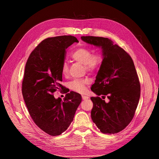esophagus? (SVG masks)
<instances>
[{"instance_id": "34e87169", "label": "esophagus", "mask_w": 159, "mask_h": 159, "mask_svg": "<svg viewBox=\"0 0 159 159\" xmlns=\"http://www.w3.org/2000/svg\"><path fill=\"white\" fill-rule=\"evenodd\" d=\"M82 98H83L84 100H88L89 98V97L87 96L83 95V96H82Z\"/></svg>"}]
</instances>
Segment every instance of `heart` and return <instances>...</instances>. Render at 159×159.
<instances>
[{
  "mask_svg": "<svg viewBox=\"0 0 159 159\" xmlns=\"http://www.w3.org/2000/svg\"><path fill=\"white\" fill-rule=\"evenodd\" d=\"M93 53L92 50L86 47H81L75 49L70 54V57L74 61L84 64V66L88 72H94L98 70L103 61V56L100 53ZM61 73L65 76L69 73L67 63L63 62L61 65ZM88 84L86 79H74L69 82V89L79 93H84L86 91V86Z\"/></svg>",
  "mask_w": 159,
  "mask_h": 159,
  "instance_id": "obj_1",
  "label": "heart"
}]
</instances>
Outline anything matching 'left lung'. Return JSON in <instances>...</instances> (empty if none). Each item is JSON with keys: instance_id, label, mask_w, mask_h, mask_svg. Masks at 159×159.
<instances>
[{"instance_id": "left-lung-1", "label": "left lung", "mask_w": 159, "mask_h": 159, "mask_svg": "<svg viewBox=\"0 0 159 159\" xmlns=\"http://www.w3.org/2000/svg\"><path fill=\"white\" fill-rule=\"evenodd\" d=\"M82 40L100 47L103 61L91 90L100 97H91V117L103 134H117L129 125L141 94L139 78L131 56L106 38L82 36Z\"/></svg>"}]
</instances>
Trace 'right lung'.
<instances>
[{
    "label": "right lung",
    "mask_w": 159,
    "mask_h": 159,
    "mask_svg": "<svg viewBox=\"0 0 159 159\" xmlns=\"http://www.w3.org/2000/svg\"><path fill=\"white\" fill-rule=\"evenodd\" d=\"M75 42L79 41L72 35L45 39L32 51L25 66L22 87L25 104L35 124L52 136L67 129L82 101L81 95L73 91L66 94L64 101L53 94L65 91L60 84L61 65L66 49Z\"/></svg>",
    "instance_id": "obj_1"
}]
</instances>
